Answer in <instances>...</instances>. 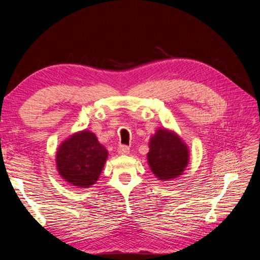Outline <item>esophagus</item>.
I'll return each mask as SVG.
<instances>
[{
	"mask_svg": "<svg viewBox=\"0 0 260 260\" xmlns=\"http://www.w3.org/2000/svg\"><path fill=\"white\" fill-rule=\"evenodd\" d=\"M118 153L121 155H125L129 153V147L127 145H120L118 147Z\"/></svg>",
	"mask_w": 260,
	"mask_h": 260,
	"instance_id": "1",
	"label": "esophagus"
}]
</instances>
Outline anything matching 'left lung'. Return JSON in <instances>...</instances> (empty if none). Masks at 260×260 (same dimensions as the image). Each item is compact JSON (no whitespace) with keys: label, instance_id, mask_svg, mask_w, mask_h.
<instances>
[{"label":"left lung","instance_id":"1","mask_svg":"<svg viewBox=\"0 0 260 260\" xmlns=\"http://www.w3.org/2000/svg\"><path fill=\"white\" fill-rule=\"evenodd\" d=\"M148 165L160 180L176 178L188 163V149L178 136L158 129L149 141Z\"/></svg>","mask_w":260,"mask_h":260}]
</instances>
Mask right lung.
Instances as JSON below:
<instances>
[{"instance_id":"obj_1","label":"right lung","mask_w":260,"mask_h":260,"mask_svg":"<svg viewBox=\"0 0 260 260\" xmlns=\"http://www.w3.org/2000/svg\"><path fill=\"white\" fill-rule=\"evenodd\" d=\"M56 158L57 169L65 181L79 187H89L99 178L107 151L94 134L83 131L65 140Z\"/></svg>"}]
</instances>
